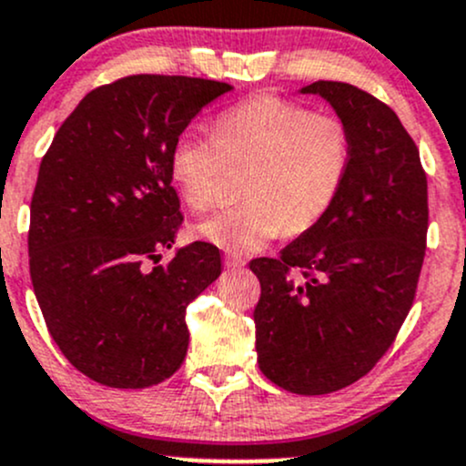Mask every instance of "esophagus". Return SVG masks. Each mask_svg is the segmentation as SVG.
Listing matches in <instances>:
<instances>
[{"label": "esophagus", "instance_id": "obj_1", "mask_svg": "<svg viewBox=\"0 0 466 466\" xmlns=\"http://www.w3.org/2000/svg\"><path fill=\"white\" fill-rule=\"evenodd\" d=\"M224 267L231 268V271H238V268L244 267V259L238 258V255H227V258H224Z\"/></svg>", "mask_w": 466, "mask_h": 466}]
</instances>
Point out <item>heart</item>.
Instances as JSON below:
<instances>
[{"label": "heart", "mask_w": 466, "mask_h": 466, "mask_svg": "<svg viewBox=\"0 0 466 466\" xmlns=\"http://www.w3.org/2000/svg\"><path fill=\"white\" fill-rule=\"evenodd\" d=\"M351 162L347 127L279 95H255L218 117L215 137L179 133L171 179L193 211L218 199L227 168H247L242 207L204 218L193 233L231 253H255L273 238L313 228L333 207Z\"/></svg>", "instance_id": "obj_1"}]
</instances>
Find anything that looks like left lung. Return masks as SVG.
Masks as SVG:
<instances>
[{
  "instance_id": "8db88e82",
  "label": "left lung",
  "mask_w": 466,
  "mask_h": 466,
  "mask_svg": "<svg viewBox=\"0 0 466 466\" xmlns=\"http://www.w3.org/2000/svg\"><path fill=\"white\" fill-rule=\"evenodd\" d=\"M347 127L351 162L329 213L278 259L248 267L262 295L255 349L262 373L299 395L367 375L391 347L415 298L429 227L418 147L387 104L344 82H313Z\"/></svg>"
}]
</instances>
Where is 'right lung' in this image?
Here are the masks:
<instances>
[{"label":"right lung","instance_id":"1","mask_svg":"<svg viewBox=\"0 0 466 466\" xmlns=\"http://www.w3.org/2000/svg\"><path fill=\"white\" fill-rule=\"evenodd\" d=\"M231 88L182 75L122 77L77 104L39 164L35 298L59 351L95 382L147 389L187 358V307L219 278L222 259L213 244L193 242L157 264L184 219L171 148Z\"/></svg>","mask_w":466,"mask_h":466}]
</instances>
